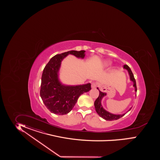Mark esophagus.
<instances>
[{
  "mask_svg": "<svg viewBox=\"0 0 160 160\" xmlns=\"http://www.w3.org/2000/svg\"><path fill=\"white\" fill-rule=\"evenodd\" d=\"M96 87H97V84L95 83V82H92V85H91L92 88H95Z\"/></svg>",
  "mask_w": 160,
  "mask_h": 160,
  "instance_id": "esophagus-1",
  "label": "esophagus"
}]
</instances>
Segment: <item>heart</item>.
<instances>
[{
  "mask_svg": "<svg viewBox=\"0 0 160 160\" xmlns=\"http://www.w3.org/2000/svg\"><path fill=\"white\" fill-rule=\"evenodd\" d=\"M112 62L110 60H104L102 63V67L104 68H108L112 64Z\"/></svg>",
  "mask_w": 160,
  "mask_h": 160,
  "instance_id": "obj_1",
  "label": "heart"
}]
</instances>
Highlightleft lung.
I'll return each instance as SVG.
<instances>
[{"label":"left lung","instance_id":"8db88e82","mask_svg":"<svg viewBox=\"0 0 160 160\" xmlns=\"http://www.w3.org/2000/svg\"><path fill=\"white\" fill-rule=\"evenodd\" d=\"M123 68L127 70L128 74H129V76H130V79L131 82H133V87H134V88H135V92H137L136 80L134 78L133 74L131 72L130 68H129L127 65H124ZM97 88L99 91V96L98 97L97 99L96 100V101L94 102V107H95V109H96V111L97 112V114L101 117H102L103 119L107 120V121L116 120H118V118H121L122 117L124 116L127 112H129L131 110L132 107L130 108L128 110V111L126 113H124L122 114H112L110 112H107L102 107V99L103 97L106 96V92H102L101 91H100L98 87Z\"/></svg>","mask_w":160,"mask_h":160}]
</instances>
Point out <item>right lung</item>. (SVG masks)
<instances>
[{
    "label": "right lung",
    "instance_id": "right-lung-1",
    "mask_svg": "<svg viewBox=\"0 0 160 160\" xmlns=\"http://www.w3.org/2000/svg\"><path fill=\"white\" fill-rule=\"evenodd\" d=\"M85 52L84 50H71L56 54L44 68L40 94L44 105L51 112L58 115L67 114L73 109L80 96L91 90L90 83L66 85L62 83L58 78L61 62L64 58L68 54L84 58Z\"/></svg>",
    "mask_w": 160,
    "mask_h": 160
}]
</instances>
